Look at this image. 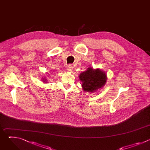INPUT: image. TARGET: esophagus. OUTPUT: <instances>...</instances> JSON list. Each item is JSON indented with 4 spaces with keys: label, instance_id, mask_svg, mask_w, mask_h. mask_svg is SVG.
Returning <instances> with one entry per match:
<instances>
[{
    "label": "esophagus",
    "instance_id": "obj_1",
    "mask_svg": "<svg viewBox=\"0 0 150 150\" xmlns=\"http://www.w3.org/2000/svg\"><path fill=\"white\" fill-rule=\"evenodd\" d=\"M67 71L68 72H72L73 71V67L72 65H68L67 68Z\"/></svg>",
    "mask_w": 150,
    "mask_h": 150
}]
</instances>
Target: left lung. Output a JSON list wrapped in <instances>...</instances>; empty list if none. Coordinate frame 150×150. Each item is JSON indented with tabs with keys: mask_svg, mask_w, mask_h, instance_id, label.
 Segmentation results:
<instances>
[{
	"mask_svg": "<svg viewBox=\"0 0 150 150\" xmlns=\"http://www.w3.org/2000/svg\"><path fill=\"white\" fill-rule=\"evenodd\" d=\"M79 78L82 82L83 90L90 93H93L104 87L108 79L104 71L92 68H89L87 71L81 73Z\"/></svg>",
	"mask_w": 150,
	"mask_h": 150,
	"instance_id": "8db88e82",
	"label": "left lung"
}]
</instances>
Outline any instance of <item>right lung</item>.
Returning a JSON list of instances; mask_svg holds the SVG:
<instances>
[{
    "label": "right lung",
    "mask_w": 150,
    "mask_h": 150,
    "mask_svg": "<svg viewBox=\"0 0 150 150\" xmlns=\"http://www.w3.org/2000/svg\"><path fill=\"white\" fill-rule=\"evenodd\" d=\"M42 80H43V82H45V81H46V80H45V79H42Z\"/></svg>",
    "instance_id": "add662e5"
}]
</instances>
